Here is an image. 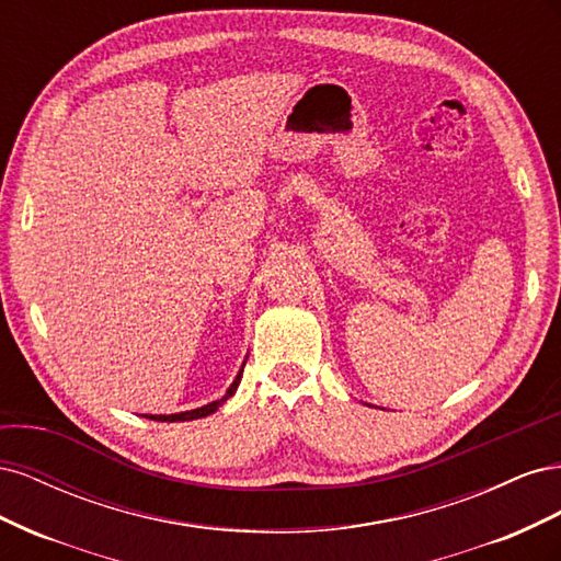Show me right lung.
Listing matches in <instances>:
<instances>
[{"label": "right lung", "mask_w": 561, "mask_h": 561, "mask_svg": "<svg viewBox=\"0 0 561 561\" xmlns=\"http://www.w3.org/2000/svg\"><path fill=\"white\" fill-rule=\"evenodd\" d=\"M245 367V365H243ZM241 375H243V369L239 371V377L233 379V383L229 386V390H227V396L222 398V400H215V402H210V404H203V407H198V410H192V412H180V414H147V419H154V421H192V419H201V416H208V414H213V412H217V407L222 404V402H227L231 396H233V390L239 388V383H241Z\"/></svg>", "instance_id": "right-lung-1"}]
</instances>
